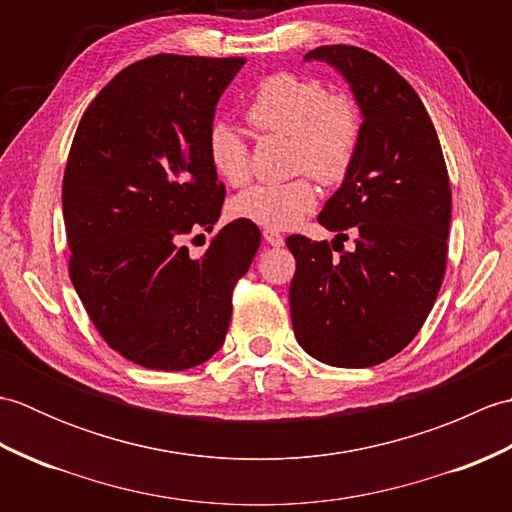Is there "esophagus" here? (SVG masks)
Segmentation results:
<instances>
[{
  "label": "esophagus",
  "instance_id": "esophagus-1",
  "mask_svg": "<svg viewBox=\"0 0 512 512\" xmlns=\"http://www.w3.org/2000/svg\"><path fill=\"white\" fill-rule=\"evenodd\" d=\"M264 239L270 246H284V235H281L279 231H273V228H266Z\"/></svg>",
  "mask_w": 512,
  "mask_h": 512
}]
</instances>
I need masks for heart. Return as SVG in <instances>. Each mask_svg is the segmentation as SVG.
I'll return each instance as SVG.
<instances>
[{"mask_svg":"<svg viewBox=\"0 0 512 512\" xmlns=\"http://www.w3.org/2000/svg\"><path fill=\"white\" fill-rule=\"evenodd\" d=\"M246 121L257 134L290 136L292 173H310L321 184H339L350 173L363 134V116L347 94L328 92L312 76L277 72L257 85L246 105ZM211 167L228 184L250 178V147L244 134L226 121L206 132ZM317 204L308 176L288 182L255 184L231 202V215L257 226L290 228Z\"/></svg>","mask_w":512,"mask_h":512,"instance_id":"b5f03b06","label":"heart"}]
</instances>
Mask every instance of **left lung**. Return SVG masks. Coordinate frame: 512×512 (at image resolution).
<instances>
[{
	"instance_id": "8db88e82",
	"label": "left lung",
	"mask_w": 512,
	"mask_h": 512,
	"mask_svg": "<svg viewBox=\"0 0 512 512\" xmlns=\"http://www.w3.org/2000/svg\"><path fill=\"white\" fill-rule=\"evenodd\" d=\"M310 59L334 65L363 112L354 165L319 213L339 237L352 228L356 248L286 239L297 259L292 330L325 365L372 367L405 350L436 303L449 250L447 162L420 96L387 61L343 43Z\"/></svg>"
}]
</instances>
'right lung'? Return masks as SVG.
<instances>
[{
    "label": "right lung",
    "mask_w": 512,
    "mask_h": 512,
    "mask_svg": "<svg viewBox=\"0 0 512 512\" xmlns=\"http://www.w3.org/2000/svg\"><path fill=\"white\" fill-rule=\"evenodd\" d=\"M242 57L154 54L88 105L63 173L70 279L105 343L127 361L182 372L220 350L233 288L262 233L235 220L200 259L184 237L213 231L226 189L206 132ZM200 237V235H195Z\"/></svg>",
    "instance_id": "add662e5"
}]
</instances>
